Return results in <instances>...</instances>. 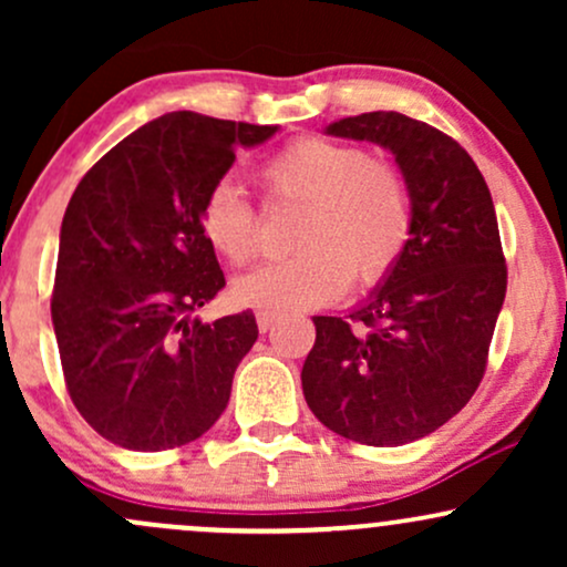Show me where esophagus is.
Returning a JSON list of instances; mask_svg holds the SVG:
<instances>
[{
	"label": "esophagus",
	"instance_id": "esophagus-1",
	"mask_svg": "<svg viewBox=\"0 0 567 567\" xmlns=\"http://www.w3.org/2000/svg\"><path fill=\"white\" fill-rule=\"evenodd\" d=\"M277 320H279L277 311H258V315H256L258 330H261V333H266V330H271V324H275Z\"/></svg>",
	"mask_w": 567,
	"mask_h": 567
}]
</instances>
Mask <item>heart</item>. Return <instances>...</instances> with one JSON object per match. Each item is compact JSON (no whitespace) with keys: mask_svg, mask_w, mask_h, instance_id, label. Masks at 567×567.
Listing matches in <instances>:
<instances>
[{"mask_svg":"<svg viewBox=\"0 0 567 567\" xmlns=\"http://www.w3.org/2000/svg\"><path fill=\"white\" fill-rule=\"evenodd\" d=\"M266 192L301 205L296 256L264 264L231 282L239 306L261 311L315 309L343 296L351 277L375 285L392 275L413 229V205L400 171L365 148L330 138L290 141L261 167ZM202 237L234 266L256 256L258 218L234 181L207 192Z\"/></svg>","mask_w":567,"mask_h":567,"instance_id":"obj_1","label":"heart"}]
</instances>
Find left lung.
<instances>
[{"label":"left lung","mask_w":567,"mask_h":567,"mask_svg":"<svg viewBox=\"0 0 567 567\" xmlns=\"http://www.w3.org/2000/svg\"><path fill=\"white\" fill-rule=\"evenodd\" d=\"M324 135L392 154L413 229L392 275L349 317H311L306 405L347 440L408 445L447 424L483 381L506 296L496 207L470 154L426 122L370 112L330 122Z\"/></svg>","instance_id":"obj_1"}]
</instances>
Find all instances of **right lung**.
<instances>
[{
	"label": "right lung",
	"mask_w": 567,
	"mask_h": 567,
	"mask_svg": "<svg viewBox=\"0 0 567 567\" xmlns=\"http://www.w3.org/2000/svg\"><path fill=\"white\" fill-rule=\"evenodd\" d=\"M277 125L173 112L130 133L71 194L53 328L82 419L127 451L194 442L220 419L258 338L252 311L202 322L226 279L202 237L207 192Z\"/></svg>",
	"instance_id": "1"
}]
</instances>
